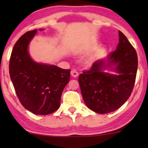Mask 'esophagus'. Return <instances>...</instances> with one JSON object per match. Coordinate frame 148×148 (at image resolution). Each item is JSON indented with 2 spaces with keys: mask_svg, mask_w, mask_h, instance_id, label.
<instances>
[{
  "mask_svg": "<svg viewBox=\"0 0 148 148\" xmlns=\"http://www.w3.org/2000/svg\"><path fill=\"white\" fill-rule=\"evenodd\" d=\"M71 76H72V77H77V76L79 75V72H78V71H77V70H76V69H72V70H71Z\"/></svg>",
  "mask_w": 148,
  "mask_h": 148,
  "instance_id": "1",
  "label": "esophagus"
}]
</instances>
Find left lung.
Listing matches in <instances>:
<instances>
[{
	"label": "left lung",
	"instance_id": "obj_1",
	"mask_svg": "<svg viewBox=\"0 0 148 148\" xmlns=\"http://www.w3.org/2000/svg\"><path fill=\"white\" fill-rule=\"evenodd\" d=\"M117 49L106 60L97 61L89 69L79 74V83L88 108L99 114L112 112L129 99L133 90L138 70V55L127 37L119 31ZM115 65L117 75L103 73V69Z\"/></svg>",
	"mask_w": 148,
	"mask_h": 148
}]
</instances>
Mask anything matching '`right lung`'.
Masks as SVG:
<instances>
[{
  "label": "right lung",
  "mask_w": 148,
  "mask_h": 148,
  "mask_svg": "<svg viewBox=\"0 0 148 148\" xmlns=\"http://www.w3.org/2000/svg\"><path fill=\"white\" fill-rule=\"evenodd\" d=\"M36 32V29L28 31L16 41L10 55L9 74L22 105L34 114L46 115L59 109L71 70L31 59L28 46Z\"/></svg>",
  "instance_id": "1"
}]
</instances>
